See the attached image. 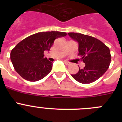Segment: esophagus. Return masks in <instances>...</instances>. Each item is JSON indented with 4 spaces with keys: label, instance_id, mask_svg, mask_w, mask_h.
Masks as SVG:
<instances>
[{
    "label": "esophagus",
    "instance_id": "34e87169",
    "mask_svg": "<svg viewBox=\"0 0 122 122\" xmlns=\"http://www.w3.org/2000/svg\"><path fill=\"white\" fill-rule=\"evenodd\" d=\"M63 62H64L65 64L66 65H69L71 64L70 62H68V61H67V60H63Z\"/></svg>",
    "mask_w": 122,
    "mask_h": 122
}]
</instances>
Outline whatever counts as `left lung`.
I'll return each mask as SVG.
<instances>
[{
  "instance_id": "obj_1",
  "label": "left lung",
  "mask_w": 122,
  "mask_h": 122,
  "mask_svg": "<svg viewBox=\"0 0 122 122\" xmlns=\"http://www.w3.org/2000/svg\"><path fill=\"white\" fill-rule=\"evenodd\" d=\"M78 43V56L86 64L72 77L82 84H90L103 76L109 66L111 56L107 46L93 36L79 33H68Z\"/></svg>"
}]
</instances>
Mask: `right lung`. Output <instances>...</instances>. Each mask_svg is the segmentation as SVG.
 Listing matches in <instances>:
<instances>
[{"label": "right lung", "mask_w": 122, "mask_h": 122, "mask_svg": "<svg viewBox=\"0 0 122 122\" xmlns=\"http://www.w3.org/2000/svg\"><path fill=\"white\" fill-rule=\"evenodd\" d=\"M65 32L51 31L35 33L19 42L11 50L10 59L16 71L30 82L42 79L51 72L53 63L44 58L55 40L66 36Z\"/></svg>", "instance_id": "1"}]
</instances>
